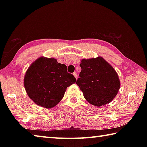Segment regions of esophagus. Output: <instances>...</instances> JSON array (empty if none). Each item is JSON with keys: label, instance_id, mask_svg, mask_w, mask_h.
I'll use <instances>...</instances> for the list:
<instances>
[{"label": "esophagus", "instance_id": "esophagus-1", "mask_svg": "<svg viewBox=\"0 0 147 147\" xmlns=\"http://www.w3.org/2000/svg\"><path fill=\"white\" fill-rule=\"evenodd\" d=\"M73 75H74V76L75 77V78L77 80V78H78V75H77V73H73Z\"/></svg>", "mask_w": 147, "mask_h": 147}]
</instances>
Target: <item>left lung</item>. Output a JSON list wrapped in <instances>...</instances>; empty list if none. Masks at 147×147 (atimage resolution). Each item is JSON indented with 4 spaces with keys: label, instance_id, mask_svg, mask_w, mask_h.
I'll list each match as a JSON object with an SVG mask.
<instances>
[{
    "label": "left lung",
    "instance_id": "obj_1",
    "mask_svg": "<svg viewBox=\"0 0 147 147\" xmlns=\"http://www.w3.org/2000/svg\"><path fill=\"white\" fill-rule=\"evenodd\" d=\"M80 66L82 71L76 84L87 102L100 107L112 101L121 86L119 76L114 67L100 56L83 59Z\"/></svg>",
    "mask_w": 147,
    "mask_h": 147
}]
</instances>
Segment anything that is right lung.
I'll list each match as a JSON object with an SVG mask.
<instances>
[{"mask_svg":"<svg viewBox=\"0 0 147 147\" xmlns=\"http://www.w3.org/2000/svg\"><path fill=\"white\" fill-rule=\"evenodd\" d=\"M76 78L67 73V66L57 59L40 57L28 68L24 77L27 95L40 107L51 109L61 100L68 86Z\"/></svg>","mask_w":147,"mask_h":147,"instance_id":"add662e5","label":"right lung"}]
</instances>
